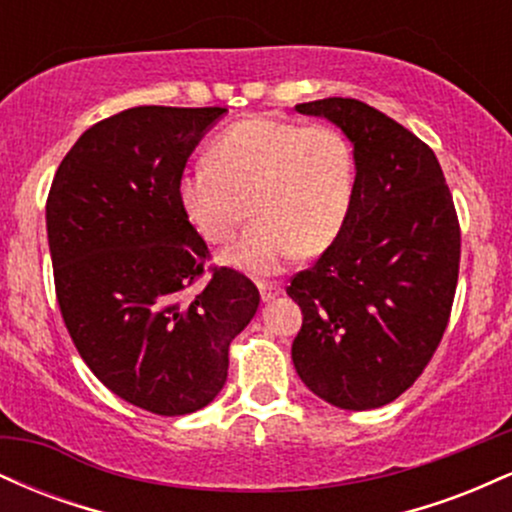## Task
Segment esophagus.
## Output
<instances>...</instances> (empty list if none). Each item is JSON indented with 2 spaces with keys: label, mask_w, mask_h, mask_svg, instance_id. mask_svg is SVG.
Listing matches in <instances>:
<instances>
[{
  "label": "esophagus",
  "mask_w": 512,
  "mask_h": 512,
  "mask_svg": "<svg viewBox=\"0 0 512 512\" xmlns=\"http://www.w3.org/2000/svg\"><path fill=\"white\" fill-rule=\"evenodd\" d=\"M260 293H262V301H274V298L281 293V286L274 284V281H260Z\"/></svg>",
  "instance_id": "obj_1"
}]
</instances>
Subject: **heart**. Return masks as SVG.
<instances>
[{
    "instance_id": "obj_1",
    "label": "heart",
    "mask_w": 512,
    "mask_h": 512,
    "mask_svg": "<svg viewBox=\"0 0 512 512\" xmlns=\"http://www.w3.org/2000/svg\"><path fill=\"white\" fill-rule=\"evenodd\" d=\"M356 192L351 142L332 125L248 117L226 127L209 161L182 173L180 207L209 243H226L252 214L257 221L226 252L240 272L269 276L301 252L327 250L349 219Z\"/></svg>"
}]
</instances>
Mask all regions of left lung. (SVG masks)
Returning a JSON list of instances; mask_svg holds the SVG:
<instances>
[{
    "label": "left lung",
    "instance_id": "obj_1",
    "mask_svg": "<svg viewBox=\"0 0 512 512\" xmlns=\"http://www.w3.org/2000/svg\"><path fill=\"white\" fill-rule=\"evenodd\" d=\"M354 142L349 219L313 267L291 276L301 305L296 373L339 409H378L407 392L436 354L460 274V221L436 154L356 98L296 105Z\"/></svg>",
    "mask_w": 512,
    "mask_h": 512
}]
</instances>
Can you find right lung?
I'll return each mask as SVG.
<instances>
[{
  "mask_svg": "<svg viewBox=\"0 0 512 512\" xmlns=\"http://www.w3.org/2000/svg\"><path fill=\"white\" fill-rule=\"evenodd\" d=\"M223 113L139 105L105 117L62 158L45 207L76 351L110 392L158 416L219 395L228 346L260 308L248 276L207 264L178 197L187 158Z\"/></svg>",
  "mask_w": 512,
  "mask_h": 512,
  "instance_id": "right-lung-1",
  "label": "right lung"
}]
</instances>
